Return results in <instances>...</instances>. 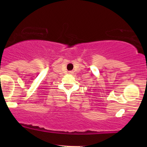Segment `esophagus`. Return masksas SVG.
<instances>
[{
	"mask_svg": "<svg viewBox=\"0 0 147 147\" xmlns=\"http://www.w3.org/2000/svg\"><path fill=\"white\" fill-rule=\"evenodd\" d=\"M71 73H72V72H71Z\"/></svg>",
	"mask_w": 147,
	"mask_h": 147,
	"instance_id": "obj_1",
	"label": "esophagus"
}]
</instances>
